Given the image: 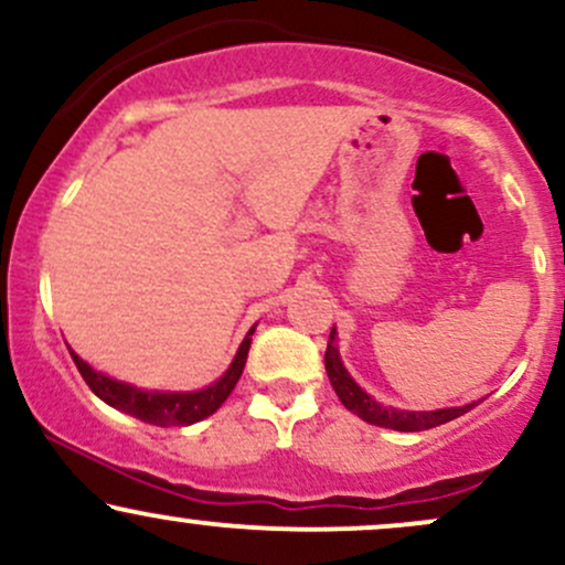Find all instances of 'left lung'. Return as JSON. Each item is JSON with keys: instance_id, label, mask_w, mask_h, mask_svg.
<instances>
[{"instance_id": "obj_1", "label": "left lung", "mask_w": 565, "mask_h": 565, "mask_svg": "<svg viewBox=\"0 0 565 565\" xmlns=\"http://www.w3.org/2000/svg\"><path fill=\"white\" fill-rule=\"evenodd\" d=\"M334 334L337 332L332 329V334H329L327 355H323L329 382H332L337 398L342 401V406H345L348 412H353L355 417L364 419V423L387 427V430L419 433V430H430V427H438L444 423H451V419H457L459 414L470 412V408L476 406V404H465V406H451V408H436V412H406V408L380 404V401H374L366 391H361V387L355 385V380L348 374V369L342 366L340 350L334 345Z\"/></svg>"}]
</instances>
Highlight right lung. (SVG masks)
<instances>
[{
	"mask_svg": "<svg viewBox=\"0 0 565 565\" xmlns=\"http://www.w3.org/2000/svg\"><path fill=\"white\" fill-rule=\"evenodd\" d=\"M252 334H255V327L249 329L244 337V342L236 350V359L231 361L228 372L223 374L217 382H212L210 387L204 391H191V393H164V391H142V387L129 385V382H119L108 374L95 372L87 361L79 359V355L71 350V359H74L76 369L84 377V382L89 385L97 398L106 401L108 406L119 408V412L132 414V417L142 419L148 425H159V427H170V425H193L199 419L210 417L215 414L220 406L225 404L233 387H236L238 377H242L244 364H246V353H249L252 345Z\"/></svg>",
	"mask_w": 565,
	"mask_h": 565,
	"instance_id": "obj_1",
	"label": "right lung"
}]
</instances>
